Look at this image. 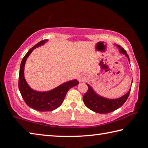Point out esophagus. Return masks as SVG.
<instances>
[{"instance_id":"esophagus-1","label":"esophagus","mask_w":148,"mask_h":148,"mask_svg":"<svg viewBox=\"0 0 148 148\" xmlns=\"http://www.w3.org/2000/svg\"><path fill=\"white\" fill-rule=\"evenodd\" d=\"M77 79H78L79 82H83L84 81L85 78H84V77L83 76H79L78 77V78H77Z\"/></svg>"}]
</instances>
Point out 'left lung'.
Listing matches in <instances>:
<instances>
[{
    "instance_id": "obj_1",
    "label": "left lung",
    "mask_w": 148,
    "mask_h": 148,
    "mask_svg": "<svg viewBox=\"0 0 148 148\" xmlns=\"http://www.w3.org/2000/svg\"><path fill=\"white\" fill-rule=\"evenodd\" d=\"M116 46L118 47L120 53L125 55L127 57L130 62L129 57L126 51L119 45L116 44ZM86 84L88 86V90L83 97L84 104L89 109L99 114H108L118 109L126 102L131 92V89H130L129 91L123 96L117 99H110L100 96L94 91L90 85Z\"/></svg>"
}]
</instances>
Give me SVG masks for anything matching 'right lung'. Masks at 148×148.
Here are the masks:
<instances>
[{"label":"right lung","mask_w":148,"mask_h":148,"mask_svg":"<svg viewBox=\"0 0 148 148\" xmlns=\"http://www.w3.org/2000/svg\"><path fill=\"white\" fill-rule=\"evenodd\" d=\"M48 40H44L29 50L21 62L19 76V89L24 101L28 106L39 112H49L57 109L63 102L69 90L79 84L77 79L62 84L50 91L41 92L32 89L27 83L24 76L25 64L28 57L36 47L44 45Z\"/></svg>","instance_id":"right-lung-1"}]
</instances>
